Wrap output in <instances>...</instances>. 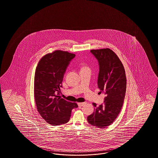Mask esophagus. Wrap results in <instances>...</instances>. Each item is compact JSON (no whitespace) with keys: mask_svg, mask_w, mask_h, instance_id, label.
<instances>
[{"mask_svg":"<svg viewBox=\"0 0 158 158\" xmlns=\"http://www.w3.org/2000/svg\"><path fill=\"white\" fill-rule=\"evenodd\" d=\"M86 103L85 102H82V103H77V105H78V106H79V107H82V106H83Z\"/></svg>","mask_w":158,"mask_h":158,"instance_id":"1","label":"esophagus"}]
</instances>
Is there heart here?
Returning <instances> with one entry per match:
<instances>
[{
    "label": "heart",
    "instance_id": "1",
    "mask_svg": "<svg viewBox=\"0 0 158 158\" xmlns=\"http://www.w3.org/2000/svg\"><path fill=\"white\" fill-rule=\"evenodd\" d=\"M82 69H89V68H88L87 66H84L83 68H82Z\"/></svg>",
    "mask_w": 158,
    "mask_h": 158
}]
</instances>
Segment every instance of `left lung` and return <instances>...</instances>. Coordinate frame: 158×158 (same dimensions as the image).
Instances as JSON below:
<instances>
[{
    "label": "left lung",
    "mask_w": 158,
    "mask_h": 158,
    "mask_svg": "<svg viewBox=\"0 0 158 158\" xmlns=\"http://www.w3.org/2000/svg\"><path fill=\"white\" fill-rule=\"evenodd\" d=\"M99 64L98 86L105 95L103 103L95 107L88 116L90 125L99 128L110 125L118 117L126 94V77L124 67L118 56L110 49L91 50Z\"/></svg>",
    "instance_id": "left-lung-1"
}]
</instances>
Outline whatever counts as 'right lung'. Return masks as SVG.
<instances>
[{
  "label": "right lung",
  "mask_w": 158,
  "mask_h": 158,
  "mask_svg": "<svg viewBox=\"0 0 158 158\" xmlns=\"http://www.w3.org/2000/svg\"><path fill=\"white\" fill-rule=\"evenodd\" d=\"M75 54L56 51L43 57L38 63L35 76L34 95L38 111L53 126L69 122L71 111L78 107L60 96V88L66 69Z\"/></svg>",
  "instance_id": "right-lung-1"
}]
</instances>
